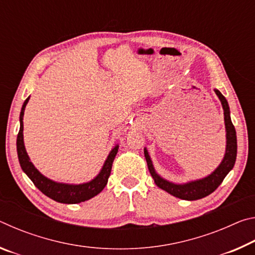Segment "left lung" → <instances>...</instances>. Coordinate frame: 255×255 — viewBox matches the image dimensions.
<instances>
[{
    "mask_svg": "<svg viewBox=\"0 0 255 255\" xmlns=\"http://www.w3.org/2000/svg\"><path fill=\"white\" fill-rule=\"evenodd\" d=\"M215 93L217 94L219 100L222 102L223 109H224V120H225V128H226V152L224 155V158L219 166L216 169L213 173L206 176L204 179L190 181V182L183 183V184H176L173 182H170L162 176H159L156 171H155L152 159H150L147 149L144 148V154L146 162H147V166L149 170L150 175L153 176L155 184L158 188L165 190L170 195L174 196L176 198L183 200H198L201 198H205L209 196L211 192H214L216 189L219 187V184L223 182L225 176L228 174L236 161V154H237V140H236V130L234 125H233L231 120V111L230 107H228V102L225 97L215 89Z\"/></svg>",
    "mask_w": 255,
    "mask_h": 255,
    "instance_id": "obj_1",
    "label": "left lung"
}]
</instances>
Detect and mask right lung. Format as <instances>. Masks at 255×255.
<instances>
[{"label": "right lung", "mask_w": 255, "mask_h": 255, "mask_svg": "<svg viewBox=\"0 0 255 255\" xmlns=\"http://www.w3.org/2000/svg\"><path fill=\"white\" fill-rule=\"evenodd\" d=\"M29 99L30 97L25 99L22 109H21L20 112V130L18 133V138H16V150H18L21 169L44 195L49 197L50 199L60 202V204H79V202L89 200L94 196L99 195L108 183V179H109L111 173L112 163H114L116 155L118 153L119 146L116 145L111 149L105 164H103L100 173L93 180L90 181V182L82 184H68L55 182V181L46 178L45 175H42L34 167L31 161H30L23 143V115L24 108L27 106Z\"/></svg>", "instance_id": "right-lung-1"}]
</instances>
